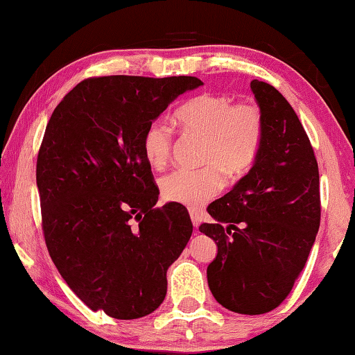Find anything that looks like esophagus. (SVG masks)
Returning <instances> with one entry per match:
<instances>
[{
  "mask_svg": "<svg viewBox=\"0 0 355 355\" xmlns=\"http://www.w3.org/2000/svg\"><path fill=\"white\" fill-rule=\"evenodd\" d=\"M189 216H191V220H192V225H194L196 228L200 225V220H202V218H200V214H199V211H197V209H189Z\"/></svg>",
  "mask_w": 355,
  "mask_h": 355,
  "instance_id": "obj_1",
  "label": "esophagus"
}]
</instances>
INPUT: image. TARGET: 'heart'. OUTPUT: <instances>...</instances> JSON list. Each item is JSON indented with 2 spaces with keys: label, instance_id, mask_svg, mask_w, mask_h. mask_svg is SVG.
Segmentation results:
<instances>
[{
  "label": "heart",
  "instance_id": "obj_1",
  "mask_svg": "<svg viewBox=\"0 0 355 355\" xmlns=\"http://www.w3.org/2000/svg\"><path fill=\"white\" fill-rule=\"evenodd\" d=\"M184 133L203 139L200 169H177L161 180V192L169 202L200 207L224 186V172L243 175L254 164L261 146L264 119L254 101L233 103L225 95L203 94L183 105L175 114ZM142 150L147 163L163 169L171 158L172 130L155 120L144 131Z\"/></svg>",
  "mask_w": 355,
  "mask_h": 355
}]
</instances>
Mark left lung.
Here are the masks:
<instances>
[{
    "mask_svg": "<svg viewBox=\"0 0 355 355\" xmlns=\"http://www.w3.org/2000/svg\"><path fill=\"white\" fill-rule=\"evenodd\" d=\"M264 131L254 166L207 211L199 230L218 244L208 286L228 310L261 315L284 302L315 243L321 220L313 147L291 105L271 84L254 80Z\"/></svg>",
    "mask_w": 355,
    "mask_h": 355,
    "instance_id": "1",
    "label": "left lung"
}]
</instances>
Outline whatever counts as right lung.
Instances as JSON below:
<instances>
[{"instance_id":"add662e5","label":"right lung","mask_w":355,"mask_h":355,"mask_svg":"<svg viewBox=\"0 0 355 355\" xmlns=\"http://www.w3.org/2000/svg\"><path fill=\"white\" fill-rule=\"evenodd\" d=\"M196 76L84 80L53 111L37 156L42 228L70 290L89 309L136 320L163 304L166 272L192 235L180 203L159 189L144 131Z\"/></svg>"}]
</instances>
